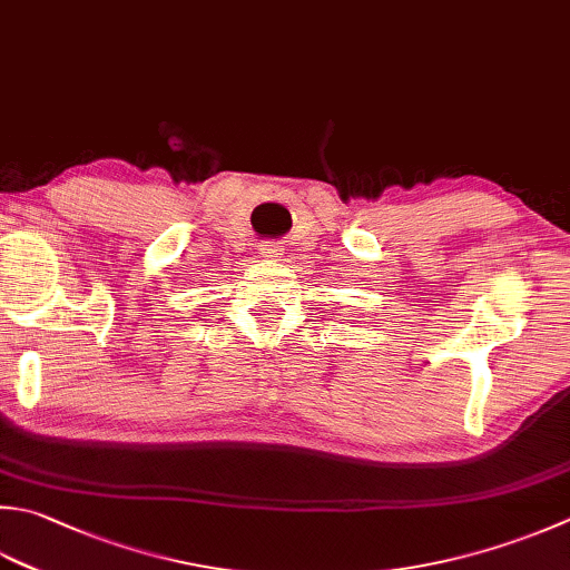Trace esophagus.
I'll return each instance as SVG.
<instances>
[{
  "label": "esophagus",
  "instance_id": "1",
  "mask_svg": "<svg viewBox=\"0 0 570 570\" xmlns=\"http://www.w3.org/2000/svg\"><path fill=\"white\" fill-rule=\"evenodd\" d=\"M278 254H282V249H278L276 244H264V247H262V256H264V259H276Z\"/></svg>",
  "mask_w": 570,
  "mask_h": 570
}]
</instances>
